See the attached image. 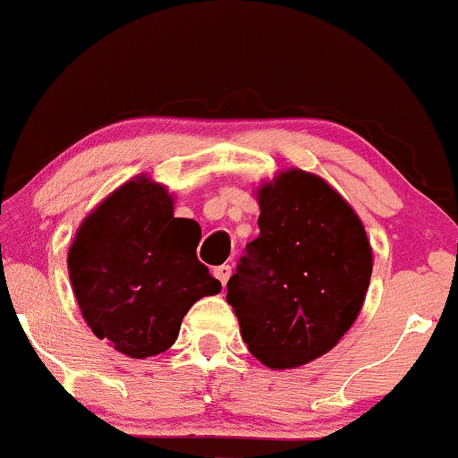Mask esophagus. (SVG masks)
Listing matches in <instances>:
<instances>
[{"instance_id":"34e87169","label":"esophagus","mask_w":458,"mask_h":458,"mask_svg":"<svg viewBox=\"0 0 458 458\" xmlns=\"http://www.w3.org/2000/svg\"><path fill=\"white\" fill-rule=\"evenodd\" d=\"M230 274H233V267H230V266H219V267H215V276L219 278L221 285H225V283H228Z\"/></svg>"}]
</instances>
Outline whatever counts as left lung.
<instances>
[{"instance_id": "8db88e82", "label": "left lung", "mask_w": 458, "mask_h": 458, "mask_svg": "<svg viewBox=\"0 0 458 458\" xmlns=\"http://www.w3.org/2000/svg\"><path fill=\"white\" fill-rule=\"evenodd\" d=\"M261 234L228 281L248 351L267 369L314 362L353 327L373 248L349 201L316 173L278 171L257 189Z\"/></svg>"}]
</instances>
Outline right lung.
Returning a JSON list of instances; mask_svg holds the SVG:
<instances>
[{
  "label": "right lung",
  "instance_id": "right-lung-1",
  "mask_svg": "<svg viewBox=\"0 0 458 458\" xmlns=\"http://www.w3.org/2000/svg\"><path fill=\"white\" fill-rule=\"evenodd\" d=\"M151 175L109 192L81 221L67 252L76 302L98 340L144 360L175 343L186 311L221 283L197 261V224Z\"/></svg>",
  "mask_w": 458,
  "mask_h": 458
}]
</instances>
